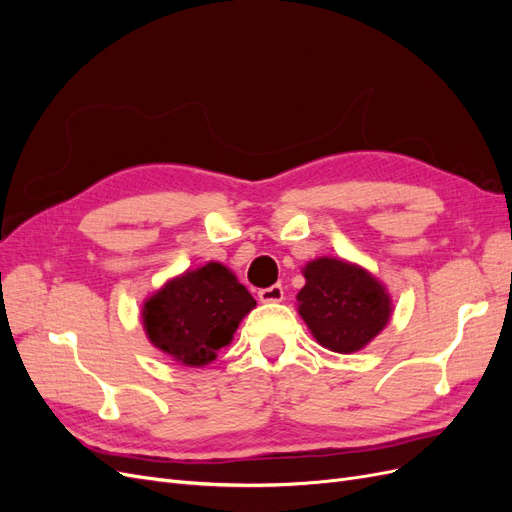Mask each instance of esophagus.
<instances>
[{
	"label": "esophagus",
	"mask_w": 512,
	"mask_h": 512,
	"mask_svg": "<svg viewBox=\"0 0 512 512\" xmlns=\"http://www.w3.org/2000/svg\"><path fill=\"white\" fill-rule=\"evenodd\" d=\"M258 299L262 303H280L284 299V288L280 284H273L269 288H262L258 292Z\"/></svg>",
	"instance_id": "obj_1"
}]
</instances>
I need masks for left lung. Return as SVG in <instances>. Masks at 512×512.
<instances>
[{"label": "left lung", "instance_id": "left-lung-1", "mask_svg": "<svg viewBox=\"0 0 512 512\" xmlns=\"http://www.w3.org/2000/svg\"><path fill=\"white\" fill-rule=\"evenodd\" d=\"M299 314L316 342L339 354L365 348L391 318V297L374 275L346 260L307 262Z\"/></svg>", "mask_w": 512, "mask_h": 512}]
</instances>
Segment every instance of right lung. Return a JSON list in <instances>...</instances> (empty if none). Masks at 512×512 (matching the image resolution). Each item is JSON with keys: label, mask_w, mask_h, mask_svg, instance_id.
Masks as SVG:
<instances>
[{"label": "right lung", "mask_w": 512, "mask_h": 512, "mask_svg": "<svg viewBox=\"0 0 512 512\" xmlns=\"http://www.w3.org/2000/svg\"><path fill=\"white\" fill-rule=\"evenodd\" d=\"M256 301L230 269L220 262L185 271L166 282L143 305L149 342L170 359L203 367L232 342L239 322Z\"/></svg>", "instance_id": "1"}]
</instances>
